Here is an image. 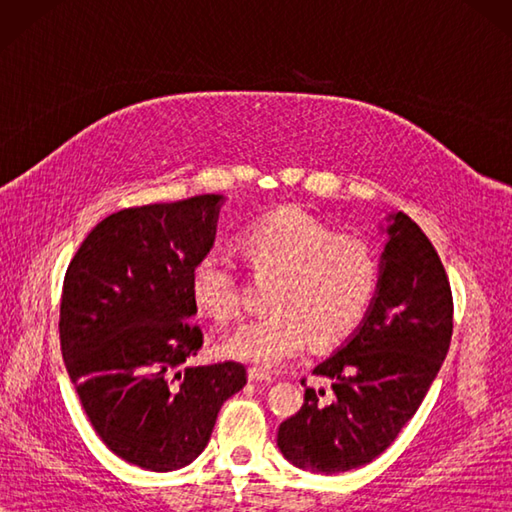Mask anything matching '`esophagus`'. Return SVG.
Instances as JSON below:
<instances>
[{
  "label": "esophagus",
  "instance_id": "obj_1",
  "mask_svg": "<svg viewBox=\"0 0 512 512\" xmlns=\"http://www.w3.org/2000/svg\"><path fill=\"white\" fill-rule=\"evenodd\" d=\"M248 380H253V383H273V376L264 372V369H259V367H250L248 369Z\"/></svg>",
  "mask_w": 512,
  "mask_h": 512
}]
</instances>
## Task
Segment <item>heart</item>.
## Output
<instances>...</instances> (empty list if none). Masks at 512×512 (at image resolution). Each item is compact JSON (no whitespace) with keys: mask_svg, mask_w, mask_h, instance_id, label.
I'll list each match as a JSON object with an SVG mask.
<instances>
[{"mask_svg":"<svg viewBox=\"0 0 512 512\" xmlns=\"http://www.w3.org/2000/svg\"><path fill=\"white\" fill-rule=\"evenodd\" d=\"M239 246L257 275H275L266 317L246 321L222 341L237 361L275 369L301 354L308 339L332 345L363 321L380 284L376 246L358 235H336L301 206L259 217L244 228ZM195 306L217 323L242 308V286L231 257L209 248L189 273Z\"/></svg>","mask_w":512,"mask_h":512,"instance_id":"obj_1","label":"heart"}]
</instances>
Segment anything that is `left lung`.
<instances>
[{
	"mask_svg": "<svg viewBox=\"0 0 512 512\" xmlns=\"http://www.w3.org/2000/svg\"><path fill=\"white\" fill-rule=\"evenodd\" d=\"M451 334L453 297L436 248L409 215H389L374 303L350 339L312 369L332 380V398L306 387L301 409L279 424L284 458L325 475L376 460L427 396Z\"/></svg>",
	"mask_w": 512,
	"mask_h": 512,
	"instance_id": "8db88e82",
	"label": "left lung"
}]
</instances>
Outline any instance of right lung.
Here are the masks:
<instances>
[{
    "instance_id": "add662e5",
    "label": "right lung",
    "mask_w": 512,
    "mask_h": 512,
    "mask_svg": "<svg viewBox=\"0 0 512 512\" xmlns=\"http://www.w3.org/2000/svg\"><path fill=\"white\" fill-rule=\"evenodd\" d=\"M222 195L145 204L105 217L65 270L59 339L94 431L129 464L176 471L204 451L235 361L191 365L204 343L189 273L215 242Z\"/></svg>"
}]
</instances>
